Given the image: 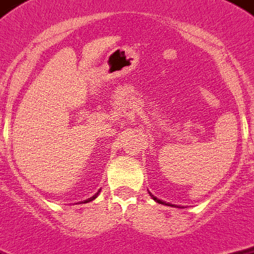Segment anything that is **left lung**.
Wrapping results in <instances>:
<instances>
[{"instance_id":"left-lung-1","label":"left lung","mask_w":254,"mask_h":254,"mask_svg":"<svg viewBox=\"0 0 254 254\" xmlns=\"http://www.w3.org/2000/svg\"><path fill=\"white\" fill-rule=\"evenodd\" d=\"M149 193H150V192H149ZM150 196L152 197V199H154V201H156V202H158V203H161V205H167V206H170V207H179V206H174V205H170V203L163 202V201H160V199H158V198H156V197L152 196L151 193H150Z\"/></svg>"}]
</instances>
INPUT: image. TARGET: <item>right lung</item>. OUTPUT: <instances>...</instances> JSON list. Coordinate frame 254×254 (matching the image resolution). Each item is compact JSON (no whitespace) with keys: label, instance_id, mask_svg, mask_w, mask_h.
Returning <instances> with one entry per match:
<instances>
[{"label":"right lung","instance_id":"1","mask_svg":"<svg viewBox=\"0 0 254 254\" xmlns=\"http://www.w3.org/2000/svg\"><path fill=\"white\" fill-rule=\"evenodd\" d=\"M99 192H100V190H98V193H95L94 194L93 197H90V198H87V199H85V201H82V203H87V202H91V201H93V199H95L96 197H98V194H99Z\"/></svg>","mask_w":254,"mask_h":254}]
</instances>
